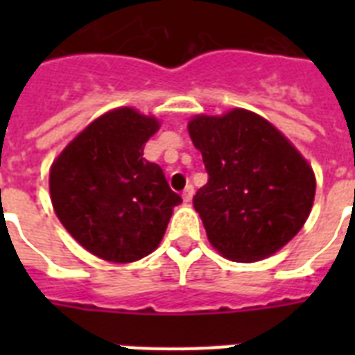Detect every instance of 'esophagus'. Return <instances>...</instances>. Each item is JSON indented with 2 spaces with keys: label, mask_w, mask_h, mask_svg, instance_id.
Returning <instances> with one entry per match:
<instances>
[{
  "label": "esophagus",
  "mask_w": 355,
  "mask_h": 355,
  "mask_svg": "<svg viewBox=\"0 0 355 355\" xmlns=\"http://www.w3.org/2000/svg\"><path fill=\"white\" fill-rule=\"evenodd\" d=\"M193 193H195L193 186H188V188L184 189V191H182L184 202H191V199H193Z\"/></svg>",
  "instance_id": "1"
}]
</instances>
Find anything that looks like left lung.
Listing matches in <instances>:
<instances>
[{"label":"left lung","mask_w":355,"mask_h":355,"mask_svg":"<svg viewBox=\"0 0 355 355\" xmlns=\"http://www.w3.org/2000/svg\"><path fill=\"white\" fill-rule=\"evenodd\" d=\"M188 130L208 173L193 206L211 247L252 263L291 241L315 199L313 169L291 141L243 108L195 116Z\"/></svg>","instance_id":"obj_1"}]
</instances>
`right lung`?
<instances>
[{"label":"right lung","instance_id":"obj_1","mask_svg":"<svg viewBox=\"0 0 355 355\" xmlns=\"http://www.w3.org/2000/svg\"><path fill=\"white\" fill-rule=\"evenodd\" d=\"M158 121L123 107L92 121L53 162L55 214L75 241L97 258L130 263L150 254L182 202L144 145Z\"/></svg>","mask_w":355,"mask_h":355}]
</instances>
